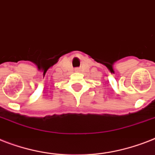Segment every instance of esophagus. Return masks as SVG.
<instances>
[{
  "mask_svg": "<svg viewBox=\"0 0 155 155\" xmlns=\"http://www.w3.org/2000/svg\"><path fill=\"white\" fill-rule=\"evenodd\" d=\"M80 71V70H79V69H75V71H76V72H78V71Z\"/></svg>",
  "mask_w": 155,
  "mask_h": 155,
  "instance_id": "esophagus-1",
  "label": "esophagus"
}]
</instances>
